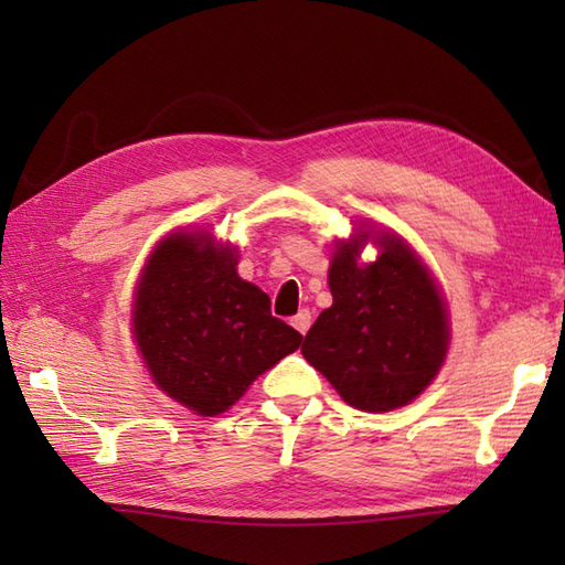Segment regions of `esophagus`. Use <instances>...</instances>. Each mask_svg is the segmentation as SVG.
Segmentation results:
<instances>
[{
    "label": "esophagus",
    "instance_id": "obj_1",
    "mask_svg": "<svg viewBox=\"0 0 565 565\" xmlns=\"http://www.w3.org/2000/svg\"><path fill=\"white\" fill-rule=\"evenodd\" d=\"M291 326L301 334H306L310 328V310H298V313L291 318Z\"/></svg>",
    "mask_w": 565,
    "mask_h": 565
}]
</instances>
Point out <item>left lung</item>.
Segmentation results:
<instances>
[{
    "label": "left lung",
    "mask_w": 565,
    "mask_h": 565,
    "mask_svg": "<svg viewBox=\"0 0 565 565\" xmlns=\"http://www.w3.org/2000/svg\"><path fill=\"white\" fill-rule=\"evenodd\" d=\"M366 235L338 245L328 276L332 306L301 352L352 407L386 413L437 376L449 328L435 281L401 239L383 235L379 259L356 264Z\"/></svg>",
    "instance_id": "1"
}]
</instances>
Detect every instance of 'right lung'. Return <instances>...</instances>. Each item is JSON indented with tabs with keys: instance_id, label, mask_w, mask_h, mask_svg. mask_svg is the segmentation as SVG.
<instances>
[{
	"instance_id": "1",
	"label": "right lung",
	"mask_w": 565,
	"mask_h": 565,
	"mask_svg": "<svg viewBox=\"0 0 565 565\" xmlns=\"http://www.w3.org/2000/svg\"><path fill=\"white\" fill-rule=\"evenodd\" d=\"M235 264V247L174 233L152 252L136 296L134 332L154 383L206 417L225 413L303 342Z\"/></svg>"
}]
</instances>
